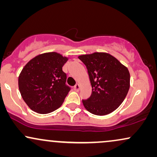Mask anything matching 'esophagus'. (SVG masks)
Masks as SVG:
<instances>
[{"mask_svg":"<svg viewBox=\"0 0 157 157\" xmlns=\"http://www.w3.org/2000/svg\"><path fill=\"white\" fill-rule=\"evenodd\" d=\"M74 89H75V91H78L79 90H80V86L79 84H76L75 86V87H74Z\"/></svg>","mask_w":157,"mask_h":157,"instance_id":"obj_1","label":"esophagus"}]
</instances>
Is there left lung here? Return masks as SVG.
<instances>
[{
    "instance_id": "left-lung-1",
    "label": "left lung",
    "mask_w": 157,
    "mask_h": 157,
    "mask_svg": "<svg viewBox=\"0 0 157 157\" xmlns=\"http://www.w3.org/2000/svg\"><path fill=\"white\" fill-rule=\"evenodd\" d=\"M86 65L92 86L91 97L82 100L90 113L99 116L113 112L122 104L130 88L128 69L107 53L79 56Z\"/></svg>"
}]
</instances>
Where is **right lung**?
Returning a JSON list of instances; mask_svg holds the SVG:
<instances>
[{
  "instance_id": "right-lung-1",
  "label": "right lung",
  "mask_w": 157,
  "mask_h": 157,
  "mask_svg": "<svg viewBox=\"0 0 157 157\" xmlns=\"http://www.w3.org/2000/svg\"><path fill=\"white\" fill-rule=\"evenodd\" d=\"M67 60L57 52H48L36 56L23 68L18 78L19 90L32 111L45 114L62 105L71 90L63 71Z\"/></svg>"
}]
</instances>
